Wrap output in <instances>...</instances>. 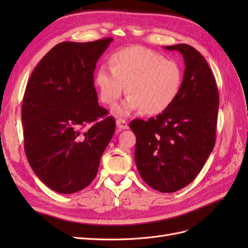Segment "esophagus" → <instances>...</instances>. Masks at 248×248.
Returning <instances> with one entry per match:
<instances>
[{
  "label": "esophagus",
  "mask_w": 248,
  "mask_h": 248,
  "mask_svg": "<svg viewBox=\"0 0 248 248\" xmlns=\"http://www.w3.org/2000/svg\"><path fill=\"white\" fill-rule=\"evenodd\" d=\"M116 123H117V126H118V128L119 129H128V124H127V122L125 121V120H123V119H118L117 121H116Z\"/></svg>",
  "instance_id": "1"
}]
</instances>
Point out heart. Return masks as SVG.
Wrapping results in <instances>:
<instances>
[{
    "instance_id": "b5f03b06",
    "label": "heart",
    "mask_w": 248,
    "mask_h": 248,
    "mask_svg": "<svg viewBox=\"0 0 248 248\" xmlns=\"http://www.w3.org/2000/svg\"><path fill=\"white\" fill-rule=\"evenodd\" d=\"M109 68L101 67L94 78L100 100L111 106L124 92L130 94L114 108L118 116L141 110L158 115L175 102L182 85V69L159 52L142 46H130L111 54Z\"/></svg>"
}]
</instances>
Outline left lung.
<instances>
[{
	"label": "left lung",
	"instance_id": "left-lung-1",
	"mask_svg": "<svg viewBox=\"0 0 248 248\" xmlns=\"http://www.w3.org/2000/svg\"><path fill=\"white\" fill-rule=\"evenodd\" d=\"M178 50L185 63L179 95L156 118L133 120L134 150L141 179L160 192H175L191 183L215 145L219 96L211 69L188 44L166 46Z\"/></svg>",
	"mask_w": 248,
	"mask_h": 248
}]
</instances>
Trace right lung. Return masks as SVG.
Instances as JSON below:
<instances>
[{"label": "right lung", "mask_w": 248, "mask_h": 248, "mask_svg": "<svg viewBox=\"0 0 248 248\" xmlns=\"http://www.w3.org/2000/svg\"><path fill=\"white\" fill-rule=\"evenodd\" d=\"M112 38L61 42L35 67L21 107L27 159L50 189L74 193L91 183L116 129L101 108L94 70Z\"/></svg>", "instance_id": "1"}]
</instances>
